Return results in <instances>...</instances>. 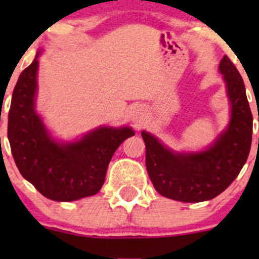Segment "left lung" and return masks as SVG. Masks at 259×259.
Listing matches in <instances>:
<instances>
[{"label":"left lung","instance_id":"1","mask_svg":"<svg viewBox=\"0 0 259 259\" xmlns=\"http://www.w3.org/2000/svg\"><path fill=\"white\" fill-rule=\"evenodd\" d=\"M219 71L231 103L229 125L209 148L197 153H177L154 135L143 132L149 178L159 194L184 203L215 198L238 177L249 155L253 116L244 82L233 62L224 56Z\"/></svg>","mask_w":259,"mask_h":259}]
</instances>
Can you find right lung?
I'll return each mask as SVG.
<instances>
[{"label": "right lung", "instance_id": "1", "mask_svg": "<svg viewBox=\"0 0 259 259\" xmlns=\"http://www.w3.org/2000/svg\"><path fill=\"white\" fill-rule=\"evenodd\" d=\"M38 55L21 72L12 94L7 137L21 176L44 197L72 202L95 195L105 182L115 150L132 127L100 126L80 140L57 143L35 110Z\"/></svg>", "mask_w": 259, "mask_h": 259}]
</instances>
